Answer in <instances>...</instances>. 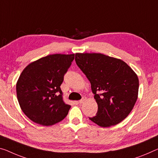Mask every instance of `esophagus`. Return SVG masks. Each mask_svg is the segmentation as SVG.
Segmentation results:
<instances>
[{"mask_svg": "<svg viewBox=\"0 0 158 158\" xmlns=\"http://www.w3.org/2000/svg\"><path fill=\"white\" fill-rule=\"evenodd\" d=\"M87 100V98L86 97H83V98H82L81 100H80L78 102L80 103V104H82L83 102H85Z\"/></svg>", "mask_w": 158, "mask_h": 158, "instance_id": "esophagus-1", "label": "esophagus"}]
</instances>
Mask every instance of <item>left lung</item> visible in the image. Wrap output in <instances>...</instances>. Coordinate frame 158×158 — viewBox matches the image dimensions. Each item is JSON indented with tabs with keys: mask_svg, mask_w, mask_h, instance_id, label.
Wrapping results in <instances>:
<instances>
[{
	"mask_svg": "<svg viewBox=\"0 0 158 158\" xmlns=\"http://www.w3.org/2000/svg\"><path fill=\"white\" fill-rule=\"evenodd\" d=\"M76 64L90 82L98 104L89 118L101 127L120 123L132 111L138 94L137 74L123 60L100 53H76Z\"/></svg>",
	"mask_w": 158,
	"mask_h": 158,
	"instance_id": "8db88e82",
	"label": "left lung"
}]
</instances>
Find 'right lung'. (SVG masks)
<instances>
[{
  "instance_id": "1",
  "label": "right lung",
  "mask_w": 158,
  "mask_h": 158,
  "mask_svg": "<svg viewBox=\"0 0 158 158\" xmlns=\"http://www.w3.org/2000/svg\"><path fill=\"white\" fill-rule=\"evenodd\" d=\"M75 54L48 55L30 63L17 81L21 110L33 122L52 126L67 116L71 106L64 103L60 85Z\"/></svg>"
}]
</instances>
